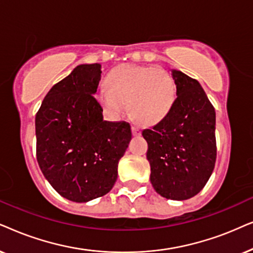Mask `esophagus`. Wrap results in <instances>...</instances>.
Segmentation results:
<instances>
[{
    "label": "esophagus",
    "instance_id": "34e87169",
    "mask_svg": "<svg viewBox=\"0 0 253 253\" xmlns=\"http://www.w3.org/2000/svg\"><path fill=\"white\" fill-rule=\"evenodd\" d=\"M132 133H133L134 136L140 135V134H141V128H140L139 126H136V125H133V126H132Z\"/></svg>",
    "mask_w": 253,
    "mask_h": 253
}]
</instances>
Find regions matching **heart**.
Listing matches in <instances>:
<instances>
[{
    "label": "heart",
    "instance_id": "heart-1",
    "mask_svg": "<svg viewBox=\"0 0 253 253\" xmlns=\"http://www.w3.org/2000/svg\"><path fill=\"white\" fill-rule=\"evenodd\" d=\"M177 97L172 75L156 66L123 65L114 68L97 92L104 110L119 118L129 109L143 124L155 125L170 112Z\"/></svg>",
    "mask_w": 253,
    "mask_h": 253
}]
</instances>
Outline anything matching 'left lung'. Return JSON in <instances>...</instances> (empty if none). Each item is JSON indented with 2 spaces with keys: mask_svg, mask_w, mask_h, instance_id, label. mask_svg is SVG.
<instances>
[{
  "mask_svg": "<svg viewBox=\"0 0 253 253\" xmlns=\"http://www.w3.org/2000/svg\"><path fill=\"white\" fill-rule=\"evenodd\" d=\"M177 98L168 116L143 129L148 143L150 181L171 200L197 195L210 179L216 161L215 110L197 80L172 70Z\"/></svg>",
  "mask_w": 253,
  "mask_h": 253,
  "instance_id": "left-lung-1",
  "label": "left lung"
}]
</instances>
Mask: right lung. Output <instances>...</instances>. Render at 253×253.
I'll return each mask as SVG.
<instances>
[{
  "label": "right lung",
  "mask_w": 253,
  "mask_h": 253,
  "mask_svg": "<svg viewBox=\"0 0 253 253\" xmlns=\"http://www.w3.org/2000/svg\"><path fill=\"white\" fill-rule=\"evenodd\" d=\"M100 65H80L54 84L36 116L37 161L60 195L86 203L112 190L132 139L128 123L103 120Z\"/></svg>",
  "instance_id": "right-lung-1"
}]
</instances>
